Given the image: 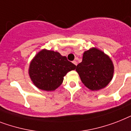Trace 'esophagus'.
Listing matches in <instances>:
<instances>
[{
    "label": "esophagus",
    "instance_id": "esophagus-1",
    "mask_svg": "<svg viewBox=\"0 0 131 131\" xmlns=\"http://www.w3.org/2000/svg\"><path fill=\"white\" fill-rule=\"evenodd\" d=\"M73 63L74 64H75V65H77V62L76 60H73Z\"/></svg>",
    "mask_w": 131,
    "mask_h": 131
}]
</instances>
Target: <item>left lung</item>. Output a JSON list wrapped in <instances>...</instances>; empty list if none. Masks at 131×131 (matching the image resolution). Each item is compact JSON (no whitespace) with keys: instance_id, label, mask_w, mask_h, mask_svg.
I'll return each instance as SVG.
<instances>
[{"instance_id":"left-lung-1","label":"left lung","mask_w":131,"mask_h":131,"mask_svg":"<svg viewBox=\"0 0 131 131\" xmlns=\"http://www.w3.org/2000/svg\"><path fill=\"white\" fill-rule=\"evenodd\" d=\"M76 71L83 83L95 91L105 88L110 82L114 65L109 56L93 48L83 53L82 62L77 64Z\"/></svg>"}]
</instances>
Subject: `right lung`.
Returning a JSON list of instances; mask_svg holds the SVG:
<instances>
[{
    "mask_svg": "<svg viewBox=\"0 0 131 131\" xmlns=\"http://www.w3.org/2000/svg\"><path fill=\"white\" fill-rule=\"evenodd\" d=\"M76 66L57 52L43 50L31 62L29 74L40 90L53 91L62 84L66 74Z\"/></svg>",
    "mask_w": 131,
    "mask_h": 131,
    "instance_id": "right-lung-1",
    "label": "right lung"
}]
</instances>
